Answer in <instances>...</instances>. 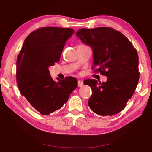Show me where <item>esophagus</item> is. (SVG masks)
Instances as JSON below:
<instances>
[{"mask_svg": "<svg viewBox=\"0 0 152 152\" xmlns=\"http://www.w3.org/2000/svg\"><path fill=\"white\" fill-rule=\"evenodd\" d=\"M82 85H83V81L78 80V86L79 87H81V86H82Z\"/></svg>", "mask_w": 152, "mask_h": 152, "instance_id": "esophagus-1", "label": "esophagus"}]
</instances>
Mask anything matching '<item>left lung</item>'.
<instances>
[{
  "label": "left lung",
  "mask_w": 152,
  "mask_h": 152,
  "mask_svg": "<svg viewBox=\"0 0 152 152\" xmlns=\"http://www.w3.org/2000/svg\"><path fill=\"white\" fill-rule=\"evenodd\" d=\"M76 35L92 49V69L97 67L94 72L107 77L102 83L94 79L84 81L92 91L88 106L102 116L121 112L132 97L140 78L137 51L124 35L110 27L82 28Z\"/></svg>",
  "instance_id": "1"
}]
</instances>
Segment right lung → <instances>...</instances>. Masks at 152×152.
Wrapping results in <instances>:
<instances>
[{
    "instance_id": "add662e5",
    "label": "right lung",
    "mask_w": 152,
    "mask_h": 152,
    "mask_svg": "<svg viewBox=\"0 0 152 152\" xmlns=\"http://www.w3.org/2000/svg\"><path fill=\"white\" fill-rule=\"evenodd\" d=\"M74 33L71 28H39L27 36L17 56L18 88L42 115L60 109L78 85L72 76L55 81L48 70L49 66L60 61L66 42Z\"/></svg>"
}]
</instances>
